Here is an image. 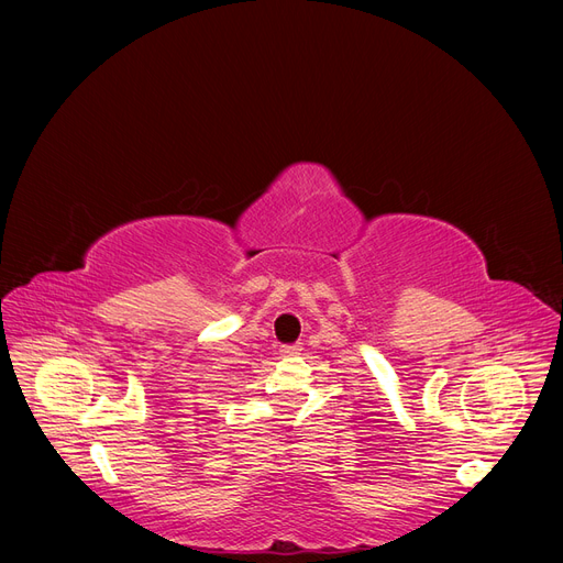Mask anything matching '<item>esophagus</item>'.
<instances>
[{
  "label": "esophagus",
  "mask_w": 563,
  "mask_h": 563,
  "mask_svg": "<svg viewBox=\"0 0 563 563\" xmlns=\"http://www.w3.org/2000/svg\"><path fill=\"white\" fill-rule=\"evenodd\" d=\"M299 353H301V344H285V346H280V356L283 358L299 356Z\"/></svg>",
  "instance_id": "obj_1"
}]
</instances>
